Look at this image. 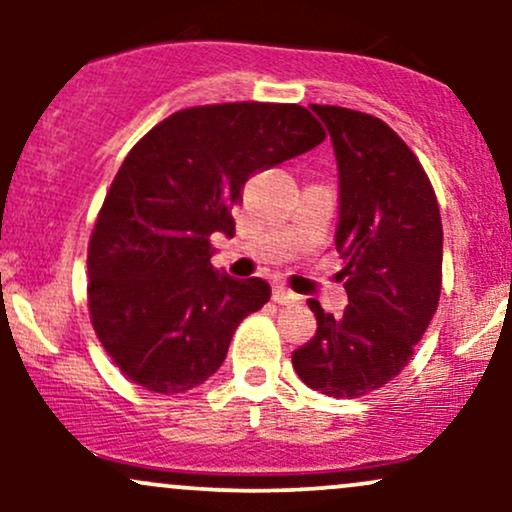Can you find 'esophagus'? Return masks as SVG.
<instances>
[{"instance_id":"obj_1","label":"esophagus","mask_w":512,"mask_h":512,"mask_svg":"<svg viewBox=\"0 0 512 512\" xmlns=\"http://www.w3.org/2000/svg\"><path fill=\"white\" fill-rule=\"evenodd\" d=\"M272 298H274V303H279V305H296V303H301V296H298V293L289 291V289H286V286H274Z\"/></svg>"}]
</instances>
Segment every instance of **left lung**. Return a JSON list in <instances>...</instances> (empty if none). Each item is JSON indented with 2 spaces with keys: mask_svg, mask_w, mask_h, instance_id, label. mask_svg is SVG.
I'll list each match as a JSON object with an SVG mask.
<instances>
[{
  "mask_svg": "<svg viewBox=\"0 0 512 512\" xmlns=\"http://www.w3.org/2000/svg\"><path fill=\"white\" fill-rule=\"evenodd\" d=\"M310 110L325 122L337 156L334 243L349 305L334 317L310 298L317 332L291 361L308 387L354 399L402 373L436 315L443 223L426 170L395 129L337 105Z\"/></svg>",
  "mask_w": 512,
  "mask_h": 512,
  "instance_id": "8db88e82",
  "label": "left lung"
}]
</instances>
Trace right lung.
<instances>
[{"label":"right lung","mask_w":512,"mask_h":512,"mask_svg":"<svg viewBox=\"0 0 512 512\" xmlns=\"http://www.w3.org/2000/svg\"><path fill=\"white\" fill-rule=\"evenodd\" d=\"M325 137L303 105L221 103L178 110L134 144L88 243L91 325L132 383L178 395L221 368L272 289L214 272L211 233H236L231 209L252 173Z\"/></svg>","instance_id":"add662e5"}]
</instances>
